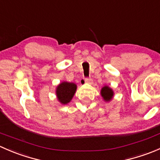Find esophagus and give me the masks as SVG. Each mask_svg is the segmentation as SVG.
Here are the masks:
<instances>
[{"instance_id":"1","label":"esophagus","mask_w":160,"mask_h":160,"mask_svg":"<svg viewBox=\"0 0 160 160\" xmlns=\"http://www.w3.org/2000/svg\"><path fill=\"white\" fill-rule=\"evenodd\" d=\"M85 83H88V84H92L93 83V80L90 78H87L85 79Z\"/></svg>"}]
</instances>
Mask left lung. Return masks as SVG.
Returning <instances> with one entry per match:
<instances>
[{
  "label": "left lung",
  "mask_w": 160,
  "mask_h": 160,
  "mask_svg": "<svg viewBox=\"0 0 160 160\" xmlns=\"http://www.w3.org/2000/svg\"><path fill=\"white\" fill-rule=\"evenodd\" d=\"M101 95L102 97L103 100H104L105 102H109L114 98V90H112V88H111L110 87L105 85V86L103 87L101 90Z\"/></svg>",
  "instance_id": "obj_1"
}]
</instances>
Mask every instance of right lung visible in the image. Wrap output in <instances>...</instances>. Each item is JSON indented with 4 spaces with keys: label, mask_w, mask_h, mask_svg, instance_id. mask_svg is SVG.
I'll return each mask as SVG.
<instances>
[{
    "label": "right lung",
    "mask_w": 160,
    "mask_h": 160,
    "mask_svg": "<svg viewBox=\"0 0 160 160\" xmlns=\"http://www.w3.org/2000/svg\"><path fill=\"white\" fill-rule=\"evenodd\" d=\"M77 86L76 83L70 82H61L56 88V95L58 101L61 104H69L73 98Z\"/></svg>",
    "instance_id": "add662e5"
}]
</instances>
